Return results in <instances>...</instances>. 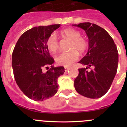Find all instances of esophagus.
I'll list each match as a JSON object with an SVG mask.
<instances>
[{"instance_id": "esophagus-1", "label": "esophagus", "mask_w": 127, "mask_h": 127, "mask_svg": "<svg viewBox=\"0 0 127 127\" xmlns=\"http://www.w3.org/2000/svg\"><path fill=\"white\" fill-rule=\"evenodd\" d=\"M64 69H65V71L67 72V71H68V70H69L70 69H69V68H67V67H65Z\"/></svg>"}]
</instances>
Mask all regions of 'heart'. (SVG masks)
<instances>
[{
  "instance_id": "obj_1",
  "label": "heart",
  "mask_w": 127,
  "mask_h": 127,
  "mask_svg": "<svg viewBox=\"0 0 127 127\" xmlns=\"http://www.w3.org/2000/svg\"><path fill=\"white\" fill-rule=\"evenodd\" d=\"M63 37L71 40L69 51L63 52L56 58V62L58 65L69 67L79 58V51L83 53L86 51L88 46L87 41L84 37H81L79 31L74 29H66L61 32ZM46 46L49 51L52 53H55L58 48V41L55 33H52L48 37L46 41Z\"/></svg>"
}]
</instances>
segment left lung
<instances>
[{"instance_id":"8db88e82","label":"left lung","mask_w":127,"mask_h":127,"mask_svg":"<svg viewBox=\"0 0 127 127\" xmlns=\"http://www.w3.org/2000/svg\"><path fill=\"white\" fill-rule=\"evenodd\" d=\"M72 25L83 29L88 39V52L79 62L87 67L79 69L75 89L84 97L100 98L109 90L117 72L116 46L107 31L97 25L86 22ZM90 67V71L86 70Z\"/></svg>"}]
</instances>
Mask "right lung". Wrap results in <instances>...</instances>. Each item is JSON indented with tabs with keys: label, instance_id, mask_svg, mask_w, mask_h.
Segmentation results:
<instances>
[{
	"label": "right lung",
	"instance_id": "add662e5",
	"mask_svg": "<svg viewBox=\"0 0 127 127\" xmlns=\"http://www.w3.org/2000/svg\"><path fill=\"white\" fill-rule=\"evenodd\" d=\"M60 27V24L39 26L26 31L13 50L14 79L23 94L33 100L42 101L55 95L58 77L64 73V67L53 66L55 60L46 46L48 37Z\"/></svg>",
	"mask_w": 127,
	"mask_h": 127
}]
</instances>
